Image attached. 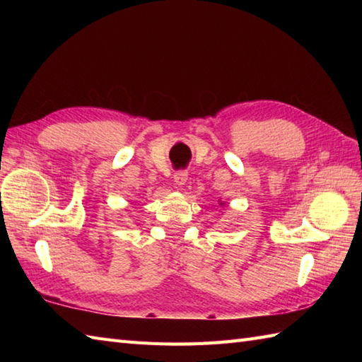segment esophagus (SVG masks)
Segmentation results:
<instances>
[{"mask_svg":"<svg viewBox=\"0 0 362 362\" xmlns=\"http://www.w3.org/2000/svg\"><path fill=\"white\" fill-rule=\"evenodd\" d=\"M187 180H188V173H187V171H177V173L174 174L175 185L183 187V185H185V183H187Z\"/></svg>","mask_w":362,"mask_h":362,"instance_id":"obj_1","label":"esophagus"}]
</instances>
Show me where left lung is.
<instances>
[{"label":"left lung","instance_id":"8db88e82","mask_svg":"<svg viewBox=\"0 0 362 362\" xmlns=\"http://www.w3.org/2000/svg\"><path fill=\"white\" fill-rule=\"evenodd\" d=\"M218 202H219V205H221V206H222V205H224V202H221V201H218Z\"/></svg>","mask_w":362,"mask_h":362}]
</instances>
